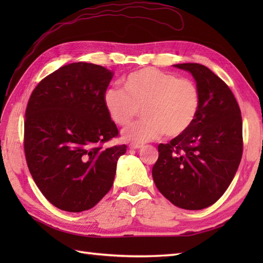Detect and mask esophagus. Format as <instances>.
I'll list each match as a JSON object with an SVG mask.
<instances>
[{
	"label": "esophagus",
	"mask_w": 263,
	"mask_h": 263,
	"mask_svg": "<svg viewBox=\"0 0 263 263\" xmlns=\"http://www.w3.org/2000/svg\"><path fill=\"white\" fill-rule=\"evenodd\" d=\"M130 149H140V148H142L143 147V144H141V143H130Z\"/></svg>",
	"instance_id": "esophagus-1"
}]
</instances>
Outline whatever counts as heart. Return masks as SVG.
<instances>
[{"instance_id": "b5f03b06", "label": "heart", "mask_w": 263, "mask_h": 263, "mask_svg": "<svg viewBox=\"0 0 263 263\" xmlns=\"http://www.w3.org/2000/svg\"><path fill=\"white\" fill-rule=\"evenodd\" d=\"M124 91L108 88L103 95L104 107L111 122L121 127L131 124L141 109L143 120L127 128V140L146 142L165 133L175 138L193 125L201 106L195 82L156 68H144L128 74Z\"/></svg>"}]
</instances>
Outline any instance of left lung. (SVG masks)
Instances as JSON below:
<instances>
[{"instance_id": "left-lung-1", "label": "left lung", "mask_w": 263, "mask_h": 263, "mask_svg": "<svg viewBox=\"0 0 263 263\" xmlns=\"http://www.w3.org/2000/svg\"><path fill=\"white\" fill-rule=\"evenodd\" d=\"M174 66L192 74L201 93V106L185 133L159 144L153 177L159 192L173 204L200 210L225 193L241 163V109L231 89L206 66Z\"/></svg>"}]
</instances>
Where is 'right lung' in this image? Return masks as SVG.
<instances>
[{
	"label": "right lung",
	"instance_id": "right-lung-1",
	"mask_svg": "<svg viewBox=\"0 0 263 263\" xmlns=\"http://www.w3.org/2000/svg\"><path fill=\"white\" fill-rule=\"evenodd\" d=\"M113 72L92 63L64 65L38 83L26 109L25 154L38 189L57 208H92L113 185L125 144L104 148L119 130L104 91Z\"/></svg>",
	"mask_w": 263,
	"mask_h": 263
}]
</instances>
